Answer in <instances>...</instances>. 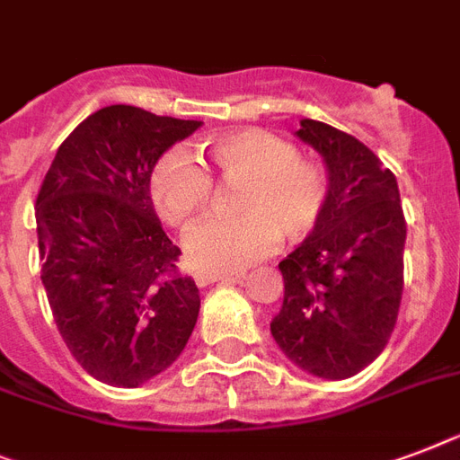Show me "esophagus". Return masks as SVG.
I'll list each match as a JSON object with an SVG mask.
<instances>
[{"instance_id": "1", "label": "esophagus", "mask_w": 460, "mask_h": 460, "mask_svg": "<svg viewBox=\"0 0 460 460\" xmlns=\"http://www.w3.org/2000/svg\"><path fill=\"white\" fill-rule=\"evenodd\" d=\"M245 271H217V269H198L196 283L198 286H210L215 281H226V279H241Z\"/></svg>"}]
</instances>
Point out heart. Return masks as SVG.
Here are the masks:
<instances>
[{
    "mask_svg": "<svg viewBox=\"0 0 460 460\" xmlns=\"http://www.w3.org/2000/svg\"><path fill=\"white\" fill-rule=\"evenodd\" d=\"M205 153L236 191L238 215L205 217L186 231L184 250L203 269H238L269 255L281 243L305 241L323 222L331 181L319 163L300 158L293 141L267 129L210 137ZM155 210L167 224L191 222L210 203L212 181L191 153L170 148L148 179Z\"/></svg>",
    "mask_w": 460,
    "mask_h": 460,
    "instance_id": "heart-1",
    "label": "heart"
}]
</instances>
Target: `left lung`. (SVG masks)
Instances as JSON below:
<instances>
[{"label": "left lung", "instance_id": "1", "mask_svg": "<svg viewBox=\"0 0 460 460\" xmlns=\"http://www.w3.org/2000/svg\"><path fill=\"white\" fill-rule=\"evenodd\" d=\"M297 137L326 160L331 200L319 229L279 264L286 295L271 335L302 371L342 380L394 331L406 219L397 179L368 146L316 120H302Z\"/></svg>", "mask_w": 460, "mask_h": 460}]
</instances>
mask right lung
<instances>
[{"label":"right lung","instance_id":"obj_1","mask_svg":"<svg viewBox=\"0 0 460 460\" xmlns=\"http://www.w3.org/2000/svg\"><path fill=\"white\" fill-rule=\"evenodd\" d=\"M198 120L106 106L51 160L35 203L42 283L75 361L113 387H137L174 364L200 297L181 250L153 210L148 179Z\"/></svg>","mask_w":460,"mask_h":460}]
</instances>
